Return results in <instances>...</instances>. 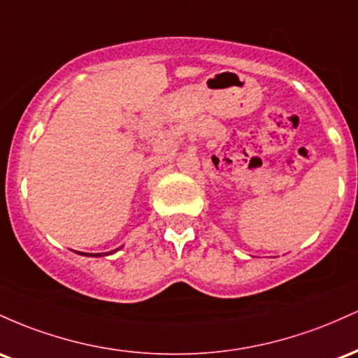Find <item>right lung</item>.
<instances>
[{
    "mask_svg": "<svg viewBox=\"0 0 358 358\" xmlns=\"http://www.w3.org/2000/svg\"><path fill=\"white\" fill-rule=\"evenodd\" d=\"M84 255H91V254H84ZM92 255H94V254H92ZM96 255H101V254H96Z\"/></svg>",
    "mask_w": 358,
    "mask_h": 358,
    "instance_id": "add662e5",
    "label": "right lung"
}]
</instances>
